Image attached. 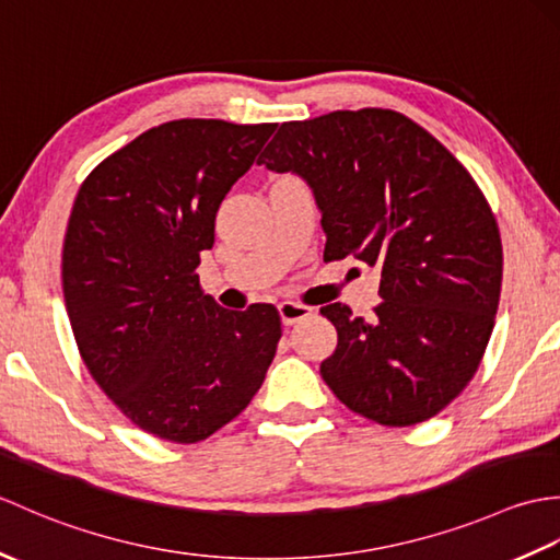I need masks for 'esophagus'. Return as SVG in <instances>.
I'll return each instance as SVG.
<instances>
[{
	"instance_id": "34e87169",
	"label": "esophagus",
	"mask_w": 560,
	"mask_h": 560,
	"mask_svg": "<svg viewBox=\"0 0 560 560\" xmlns=\"http://www.w3.org/2000/svg\"><path fill=\"white\" fill-rule=\"evenodd\" d=\"M279 315H281L283 325H295V323H301V319L311 317L313 307H307L303 303H295V301H281L279 303Z\"/></svg>"
}]
</instances>
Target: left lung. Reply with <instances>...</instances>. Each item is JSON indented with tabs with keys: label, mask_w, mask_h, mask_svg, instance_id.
I'll list each match as a JSON object with an SVG mask.
<instances>
[{
	"label": "left lung",
	"mask_w": 560,
	"mask_h": 560,
	"mask_svg": "<svg viewBox=\"0 0 560 560\" xmlns=\"http://www.w3.org/2000/svg\"><path fill=\"white\" fill-rule=\"evenodd\" d=\"M257 163L313 189L325 261L353 255L380 269L373 319L319 307L339 337L319 365L329 389L383 425L433 419L477 373L501 301V233L474 177L383 108L283 122Z\"/></svg>",
	"instance_id": "left-lung-1"
}]
</instances>
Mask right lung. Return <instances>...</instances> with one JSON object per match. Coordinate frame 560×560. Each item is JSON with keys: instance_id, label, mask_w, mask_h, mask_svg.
I'll return each instance as SVG.
<instances>
[{"instance_id": "right-lung-1", "label": "right lung", "mask_w": 560, "mask_h": 560, "mask_svg": "<svg viewBox=\"0 0 560 560\" xmlns=\"http://www.w3.org/2000/svg\"><path fill=\"white\" fill-rule=\"evenodd\" d=\"M277 125L173 120L115 151L79 187L62 289L89 373L141 431L199 443L265 383L279 311H225L199 287L213 221Z\"/></svg>"}]
</instances>
